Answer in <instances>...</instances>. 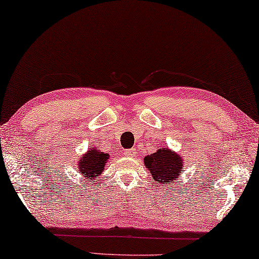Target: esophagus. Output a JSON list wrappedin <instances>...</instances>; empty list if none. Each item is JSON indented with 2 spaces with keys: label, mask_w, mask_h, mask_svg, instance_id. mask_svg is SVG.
Masks as SVG:
<instances>
[{
  "label": "esophagus",
  "mask_w": 259,
  "mask_h": 259,
  "mask_svg": "<svg viewBox=\"0 0 259 259\" xmlns=\"http://www.w3.org/2000/svg\"><path fill=\"white\" fill-rule=\"evenodd\" d=\"M125 154H126V157H134V155H136V150H134V148L127 150V151H125Z\"/></svg>",
  "instance_id": "esophagus-1"
}]
</instances>
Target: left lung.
Here are the masks:
<instances>
[{
    "label": "left lung",
    "instance_id": "left-lung-1",
    "mask_svg": "<svg viewBox=\"0 0 259 259\" xmlns=\"http://www.w3.org/2000/svg\"><path fill=\"white\" fill-rule=\"evenodd\" d=\"M183 157L168 147L158 148L157 152L144 158V164L160 185H168L179 178L183 171Z\"/></svg>",
    "mask_w": 259,
    "mask_h": 259
}]
</instances>
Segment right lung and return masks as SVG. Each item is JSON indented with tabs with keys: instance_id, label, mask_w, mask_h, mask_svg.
Here are the masks:
<instances>
[{
	"instance_id": "right-lung-1",
	"label": "right lung",
	"mask_w": 259,
	"mask_h": 259,
	"mask_svg": "<svg viewBox=\"0 0 259 259\" xmlns=\"http://www.w3.org/2000/svg\"><path fill=\"white\" fill-rule=\"evenodd\" d=\"M108 159V153L97 150V147H91L77 162V171L84 178V182H87L88 179H98L102 175Z\"/></svg>"
}]
</instances>
